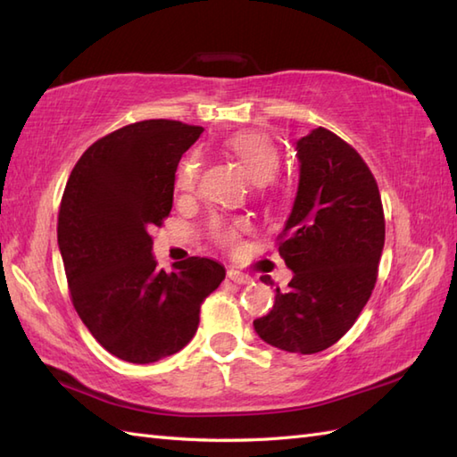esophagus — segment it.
<instances>
[{"label": "esophagus", "mask_w": 457, "mask_h": 457, "mask_svg": "<svg viewBox=\"0 0 457 457\" xmlns=\"http://www.w3.org/2000/svg\"><path fill=\"white\" fill-rule=\"evenodd\" d=\"M228 278L234 280V283H237V285H247V283H251V277H249V275L241 273V270H236V269H229V270H228Z\"/></svg>", "instance_id": "esophagus-1"}]
</instances>
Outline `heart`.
Returning a JSON list of instances; mask_svg holds the SVG:
<instances>
[{
    "label": "heart",
    "instance_id": "obj_1",
    "mask_svg": "<svg viewBox=\"0 0 457 457\" xmlns=\"http://www.w3.org/2000/svg\"><path fill=\"white\" fill-rule=\"evenodd\" d=\"M223 147L236 157L241 164H244L249 177L259 184H267L270 179L275 177L280 164V154L277 145L270 141L267 135L259 131H239L229 135V137L223 141ZM200 174V161L196 154H188L180 161L174 172V187L180 192H190L196 187ZM247 221L236 220V221H226V220H216L210 226V236L216 241L220 247L234 249L241 236L247 231Z\"/></svg>",
    "mask_w": 457,
    "mask_h": 457
}]
</instances>
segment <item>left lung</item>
Returning <instances> with one entry per match:
<instances>
[{
  "label": "left lung",
  "instance_id": "8db88e82",
  "mask_svg": "<svg viewBox=\"0 0 457 457\" xmlns=\"http://www.w3.org/2000/svg\"><path fill=\"white\" fill-rule=\"evenodd\" d=\"M296 154L298 192L278 236V253L295 275L253 326L263 342L310 355L334 345L371 296L385 213L373 172L336 133L314 129L298 139Z\"/></svg>",
  "mask_w": 457,
  "mask_h": 457
}]
</instances>
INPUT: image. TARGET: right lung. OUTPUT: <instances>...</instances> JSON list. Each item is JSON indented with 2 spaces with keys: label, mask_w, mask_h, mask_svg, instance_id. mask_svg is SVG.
<instances>
[{
  "label": "right lung",
  "mask_w": 457,
  "mask_h": 457,
  "mask_svg": "<svg viewBox=\"0 0 457 457\" xmlns=\"http://www.w3.org/2000/svg\"><path fill=\"white\" fill-rule=\"evenodd\" d=\"M204 129L145 120L84 151L58 208V249L71 300L104 349L153 363L194 337L200 306L226 278L218 261L188 257L157 269L149 229L172 208L174 172Z\"/></svg>",
  "instance_id": "add662e5"
}]
</instances>
